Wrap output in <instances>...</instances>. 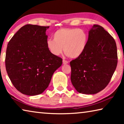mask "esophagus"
I'll use <instances>...</instances> for the list:
<instances>
[{
    "instance_id": "1",
    "label": "esophagus",
    "mask_w": 124,
    "mask_h": 124,
    "mask_svg": "<svg viewBox=\"0 0 124 124\" xmlns=\"http://www.w3.org/2000/svg\"><path fill=\"white\" fill-rule=\"evenodd\" d=\"M68 63V61H67L65 60H63V63L64 64H67Z\"/></svg>"
}]
</instances>
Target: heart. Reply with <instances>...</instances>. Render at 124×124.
<instances>
[{"label":"heart","instance_id":"obj_1","mask_svg":"<svg viewBox=\"0 0 124 124\" xmlns=\"http://www.w3.org/2000/svg\"><path fill=\"white\" fill-rule=\"evenodd\" d=\"M54 40L46 42L47 49L52 54L58 56L62 53L72 58L79 57L83 54L87 45L88 37L82 29L64 27L57 29L53 34Z\"/></svg>","mask_w":124,"mask_h":124}]
</instances>
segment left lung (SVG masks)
<instances>
[{
	"mask_svg": "<svg viewBox=\"0 0 124 124\" xmlns=\"http://www.w3.org/2000/svg\"><path fill=\"white\" fill-rule=\"evenodd\" d=\"M117 63L114 39L103 27L94 24L84 52L70 62L72 84L79 93H97L110 82Z\"/></svg>",
	"mask_w": 124,
	"mask_h": 124,
	"instance_id": "1",
	"label": "left lung"
}]
</instances>
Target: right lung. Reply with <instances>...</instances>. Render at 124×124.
I'll return each mask as SVG.
<instances>
[{
    "mask_svg": "<svg viewBox=\"0 0 124 124\" xmlns=\"http://www.w3.org/2000/svg\"><path fill=\"white\" fill-rule=\"evenodd\" d=\"M49 26L26 24L8 44L6 70L14 87L28 96L39 95L48 87L62 58L54 55L46 46Z\"/></svg>",
    "mask_w": 124,
    "mask_h": 124,
    "instance_id": "obj_1",
    "label": "right lung"
}]
</instances>
